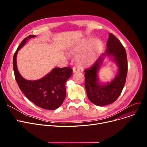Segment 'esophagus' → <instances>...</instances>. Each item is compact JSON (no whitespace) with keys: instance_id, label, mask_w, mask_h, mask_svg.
I'll return each mask as SVG.
<instances>
[{"instance_id":"34e87169","label":"esophagus","mask_w":147,"mask_h":147,"mask_svg":"<svg viewBox=\"0 0 147 147\" xmlns=\"http://www.w3.org/2000/svg\"><path fill=\"white\" fill-rule=\"evenodd\" d=\"M73 73H76L79 72V71H80V69H79L78 68H77V67H74L73 68Z\"/></svg>"}]
</instances>
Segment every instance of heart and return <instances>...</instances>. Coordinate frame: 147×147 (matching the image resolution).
I'll use <instances>...</instances> for the list:
<instances>
[{"instance_id": "b5f03b06", "label": "heart", "mask_w": 147, "mask_h": 147, "mask_svg": "<svg viewBox=\"0 0 147 147\" xmlns=\"http://www.w3.org/2000/svg\"><path fill=\"white\" fill-rule=\"evenodd\" d=\"M102 49V43L99 39L90 42L87 39L76 46L71 50V53L76 56V62L82 67L89 66L93 64L97 59Z\"/></svg>"}]
</instances>
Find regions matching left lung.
<instances>
[{
	"label": "left lung",
	"instance_id": "8db88e82",
	"mask_svg": "<svg viewBox=\"0 0 147 147\" xmlns=\"http://www.w3.org/2000/svg\"><path fill=\"white\" fill-rule=\"evenodd\" d=\"M105 52L99 57L92 66L85 69V86L90 101L98 106L110 104L117 100L125 86L127 73V60L125 48L118 38L110 33L107 42ZM106 56L113 57L119 67V72L111 82L105 84L99 83L97 73Z\"/></svg>",
	"mask_w": 147,
	"mask_h": 147
}]
</instances>
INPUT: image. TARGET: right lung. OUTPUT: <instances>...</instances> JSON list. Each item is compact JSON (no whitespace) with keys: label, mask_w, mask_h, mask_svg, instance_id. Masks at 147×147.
<instances>
[{"label":"right lung","mask_w":147,"mask_h":147,"mask_svg":"<svg viewBox=\"0 0 147 147\" xmlns=\"http://www.w3.org/2000/svg\"><path fill=\"white\" fill-rule=\"evenodd\" d=\"M35 37V35H30L25 38L14 53L13 67L15 78L20 89L30 101L43 109L55 110L60 107L65 99V85L73 73V69L68 67H56L39 80L32 81L23 78L17 66V53L28 38Z\"/></svg>","instance_id":"1"}]
</instances>
